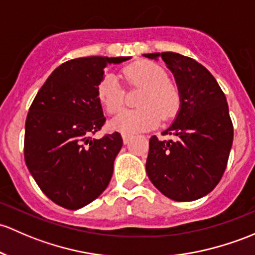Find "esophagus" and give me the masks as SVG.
<instances>
[{"label": "esophagus", "mask_w": 255, "mask_h": 255, "mask_svg": "<svg viewBox=\"0 0 255 255\" xmlns=\"http://www.w3.org/2000/svg\"><path fill=\"white\" fill-rule=\"evenodd\" d=\"M122 138H123V143L128 144L129 140L132 139V134H128V133H122Z\"/></svg>", "instance_id": "1"}]
</instances>
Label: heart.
<instances>
[{"mask_svg": "<svg viewBox=\"0 0 255 255\" xmlns=\"http://www.w3.org/2000/svg\"><path fill=\"white\" fill-rule=\"evenodd\" d=\"M123 79L128 85L141 87L143 92L135 110H125L111 121V128L122 133H136L156 127L163 119H171L181 107V92L168 80L167 72L152 61L141 60L122 69ZM98 100L109 114L119 112L123 106L125 90L114 74L107 73L96 88Z\"/></svg>", "mask_w": 255, "mask_h": 255, "instance_id": "obj_1", "label": "heart"}]
</instances>
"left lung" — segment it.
I'll list each match as a JSON object with an SVG mask.
<instances>
[{
  "mask_svg": "<svg viewBox=\"0 0 255 255\" xmlns=\"http://www.w3.org/2000/svg\"><path fill=\"white\" fill-rule=\"evenodd\" d=\"M161 57L175 74L181 109L162 135L175 140L149 141L146 173L155 187L176 202H192L218 186L226 170L234 141V125L226 96L210 72L176 52L148 53Z\"/></svg>",
  "mask_w": 255,
  "mask_h": 255,
  "instance_id": "obj_1",
  "label": "left lung"
}]
</instances>
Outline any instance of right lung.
Listing matches in <instances>:
<instances>
[{
    "instance_id": "1",
    "label": "right lung",
    "mask_w": 255,
    "mask_h": 255,
    "mask_svg": "<svg viewBox=\"0 0 255 255\" xmlns=\"http://www.w3.org/2000/svg\"><path fill=\"white\" fill-rule=\"evenodd\" d=\"M129 57H80L61 64L29 109L24 159L37 186L53 203L76 210L109 186L122 148L119 132L92 135L105 125L96 88L110 63Z\"/></svg>"
}]
</instances>
